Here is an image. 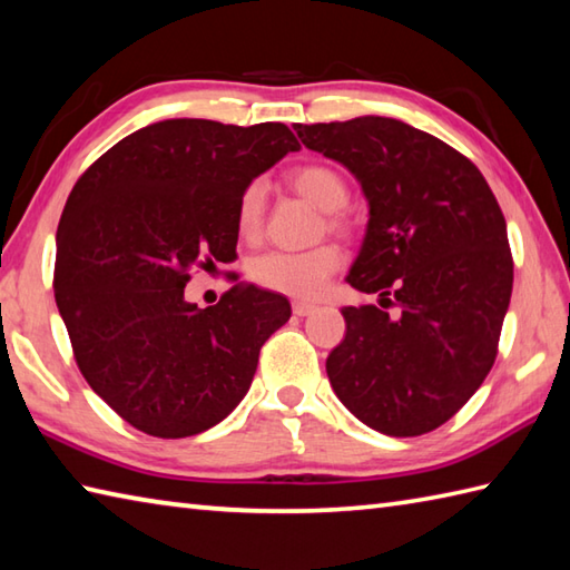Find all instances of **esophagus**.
I'll list each match as a JSON object with an SVG mask.
<instances>
[{
  "label": "esophagus",
  "instance_id": "34e87169",
  "mask_svg": "<svg viewBox=\"0 0 570 570\" xmlns=\"http://www.w3.org/2000/svg\"><path fill=\"white\" fill-rule=\"evenodd\" d=\"M292 308H294L296 316H308V314H314V311H316V306L308 304V301H294Z\"/></svg>",
  "mask_w": 570,
  "mask_h": 570
}]
</instances>
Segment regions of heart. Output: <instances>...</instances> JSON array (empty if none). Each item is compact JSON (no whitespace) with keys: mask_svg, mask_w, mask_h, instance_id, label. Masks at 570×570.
I'll return each instance as SVG.
<instances>
[{"mask_svg":"<svg viewBox=\"0 0 570 570\" xmlns=\"http://www.w3.org/2000/svg\"><path fill=\"white\" fill-rule=\"evenodd\" d=\"M288 183L296 193L308 199L311 205L318 207L328 215L331 229H345V219L338 209L348 203V185L343 175L328 165H301L288 175ZM266 205V187L262 180H254L237 203V229L244 239H254L262 229ZM341 266V252L333 244H321L308 252H264L249 262L252 282L259 284L269 292H278L296 298L316 296L326 286L328 276L336 274Z\"/></svg>","mask_w":570,"mask_h":570,"instance_id":"obj_1","label":"heart"}]
</instances>
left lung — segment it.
I'll return each instance as SVG.
<instances>
[{
	"instance_id": "1",
	"label": "left lung",
	"mask_w": 570,
	"mask_h": 570,
	"mask_svg": "<svg viewBox=\"0 0 570 570\" xmlns=\"http://www.w3.org/2000/svg\"><path fill=\"white\" fill-rule=\"evenodd\" d=\"M308 150L361 183L367 227L348 284L382 308L345 306L331 351L333 393L363 425L417 438L448 422L497 358L514 262L484 175L462 153L403 120L296 122Z\"/></svg>"
}]
</instances>
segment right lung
<instances>
[{
	"label": "right lung",
	"mask_w": 570,
	"mask_h": 570,
	"mask_svg": "<svg viewBox=\"0 0 570 570\" xmlns=\"http://www.w3.org/2000/svg\"><path fill=\"white\" fill-rule=\"evenodd\" d=\"M301 145L284 122H153L88 167L56 232V306L76 363L132 428L177 440L242 403L288 301L234 286L187 304L189 269L237 256V203L254 177Z\"/></svg>",
	"instance_id": "1"
}]
</instances>
